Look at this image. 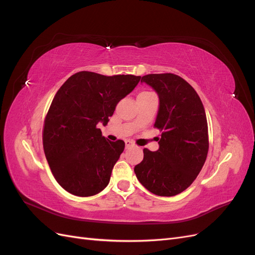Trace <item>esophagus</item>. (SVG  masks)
Returning <instances> with one entry per match:
<instances>
[{
	"label": "esophagus",
	"instance_id": "1",
	"mask_svg": "<svg viewBox=\"0 0 255 255\" xmlns=\"http://www.w3.org/2000/svg\"><path fill=\"white\" fill-rule=\"evenodd\" d=\"M134 145V143L130 141V140H126V148L128 149V148H130V146H133Z\"/></svg>",
	"mask_w": 255,
	"mask_h": 255
}]
</instances>
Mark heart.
<instances>
[{
  "mask_svg": "<svg viewBox=\"0 0 255 255\" xmlns=\"http://www.w3.org/2000/svg\"><path fill=\"white\" fill-rule=\"evenodd\" d=\"M149 92H150V91H142V92H140L139 95H142V94H149Z\"/></svg>",
  "mask_w": 255,
  "mask_h": 255,
  "instance_id": "b5f03b06",
  "label": "heart"
}]
</instances>
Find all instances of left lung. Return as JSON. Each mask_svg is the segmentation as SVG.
I'll use <instances>...</instances> for the list:
<instances>
[{"mask_svg": "<svg viewBox=\"0 0 255 255\" xmlns=\"http://www.w3.org/2000/svg\"><path fill=\"white\" fill-rule=\"evenodd\" d=\"M141 82L158 95L154 128L161 135L159 149H143V159L134 171L152 194L172 197L190 186L205 163L210 143L204 106L191 85L176 74H146Z\"/></svg>", "mask_w": 255, "mask_h": 255, "instance_id": "left-lung-1", "label": "left lung"}]
</instances>
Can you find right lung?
<instances>
[{"label": "right lung", "instance_id": "1", "mask_svg": "<svg viewBox=\"0 0 255 255\" xmlns=\"http://www.w3.org/2000/svg\"><path fill=\"white\" fill-rule=\"evenodd\" d=\"M141 76H106L81 71L71 75L54 97L42 129L45 158L57 183L70 194L89 197L110 183L125 141H110L97 125H106L116 105Z\"/></svg>", "mask_w": 255, "mask_h": 255}]
</instances>
